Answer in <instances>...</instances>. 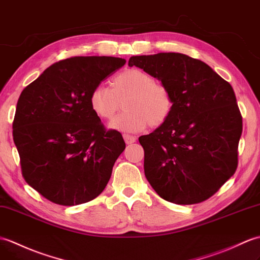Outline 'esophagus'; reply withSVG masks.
<instances>
[{"label":"esophagus","instance_id":"1","mask_svg":"<svg viewBox=\"0 0 260 260\" xmlns=\"http://www.w3.org/2000/svg\"><path fill=\"white\" fill-rule=\"evenodd\" d=\"M123 137H124V140H125V143H126V144H133V143L136 142V137L133 136V135L124 134Z\"/></svg>","mask_w":260,"mask_h":260}]
</instances>
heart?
I'll return each mask as SVG.
<instances>
[{"mask_svg": "<svg viewBox=\"0 0 260 260\" xmlns=\"http://www.w3.org/2000/svg\"><path fill=\"white\" fill-rule=\"evenodd\" d=\"M123 101L126 112L114 119L110 127L128 133L141 132L148 124L158 127L171 116L174 105L171 89L137 68L122 71L113 77L111 87L98 85L89 94L90 110L104 120L115 116Z\"/></svg>", "mask_w": 260, "mask_h": 260, "instance_id": "obj_1", "label": "heart"}]
</instances>
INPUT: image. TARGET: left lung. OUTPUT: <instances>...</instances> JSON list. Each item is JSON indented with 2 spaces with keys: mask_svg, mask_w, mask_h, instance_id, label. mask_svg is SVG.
I'll list each match as a JSON object with an SVG mask.
<instances>
[{
  "mask_svg": "<svg viewBox=\"0 0 260 260\" xmlns=\"http://www.w3.org/2000/svg\"><path fill=\"white\" fill-rule=\"evenodd\" d=\"M137 66L171 89V116L138 141L144 171L167 202L206 201L231 178L238 165L243 117L231 84L201 59L180 53L132 56Z\"/></svg>",
  "mask_w": 260,
  "mask_h": 260,
  "instance_id": "left-lung-1",
  "label": "left lung"
}]
</instances>
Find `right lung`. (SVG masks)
Wrapping results in <instances>:
<instances>
[{
	"instance_id": "obj_1",
	"label": "right lung",
	"mask_w": 260,
	"mask_h": 260,
	"mask_svg": "<svg viewBox=\"0 0 260 260\" xmlns=\"http://www.w3.org/2000/svg\"><path fill=\"white\" fill-rule=\"evenodd\" d=\"M125 63L112 56L62 59L21 93L13 140L24 179L47 201L74 206L106 187L125 142L90 110L89 94Z\"/></svg>"
}]
</instances>
